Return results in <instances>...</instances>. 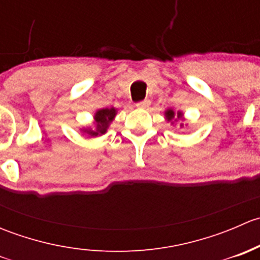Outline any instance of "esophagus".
Returning <instances> with one entry per match:
<instances>
[{"label":"esophagus","mask_w":260,"mask_h":260,"mask_svg":"<svg viewBox=\"0 0 260 260\" xmlns=\"http://www.w3.org/2000/svg\"><path fill=\"white\" fill-rule=\"evenodd\" d=\"M149 106H151V102H149L148 99H146V101L140 102V103L137 104V108H140V109H148Z\"/></svg>","instance_id":"obj_1"}]
</instances>
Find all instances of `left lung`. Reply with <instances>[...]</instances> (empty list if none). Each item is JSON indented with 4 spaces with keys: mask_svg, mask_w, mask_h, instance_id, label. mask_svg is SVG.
Here are the masks:
<instances>
[{
    "mask_svg": "<svg viewBox=\"0 0 260 260\" xmlns=\"http://www.w3.org/2000/svg\"><path fill=\"white\" fill-rule=\"evenodd\" d=\"M165 118H166L167 122L171 123L172 125H174L175 123L179 122V120H181V122H182V120H185V117H183L182 112L181 111L175 112L174 108H169L165 111ZM183 125H185L183 123H180V128H182Z\"/></svg>",
    "mask_w": 260,
    "mask_h": 260,
    "instance_id": "obj_1",
    "label": "left lung"
}]
</instances>
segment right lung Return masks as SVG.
I'll list each match as a JSON object with an SVG mask.
<instances>
[{"label": "right lung", "mask_w": 260, "mask_h": 260, "mask_svg": "<svg viewBox=\"0 0 260 260\" xmlns=\"http://www.w3.org/2000/svg\"><path fill=\"white\" fill-rule=\"evenodd\" d=\"M117 109L113 108H103L98 109V111L94 113V122L93 127L88 125V127L80 128V132L85 133L89 137H99V136L106 135L107 131H108L109 125L113 122L115 115H117Z\"/></svg>", "instance_id": "obj_1"}]
</instances>
